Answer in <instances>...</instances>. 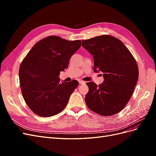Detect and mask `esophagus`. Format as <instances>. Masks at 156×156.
Instances as JSON below:
<instances>
[{"mask_svg": "<svg viewBox=\"0 0 156 156\" xmlns=\"http://www.w3.org/2000/svg\"><path fill=\"white\" fill-rule=\"evenodd\" d=\"M79 83L80 84H85V81H83V80H80V81H79Z\"/></svg>", "mask_w": 156, "mask_h": 156, "instance_id": "obj_1", "label": "esophagus"}]
</instances>
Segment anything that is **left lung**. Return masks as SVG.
<instances>
[{
	"mask_svg": "<svg viewBox=\"0 0 156 156\" xmlns=\"http://www.w3.org/2000/svg\"><path fill=\"white\" fill-rule=\"evenodd\" d=\"M83 47L94 57V72L103 73L104 81L97 85L87 83L85 102L91 111L108 116L121 111L133 93L139 68L133 56L124 44L111 35L83 40Z\"/></svg>",
	"mask_w": 156,
	"mask_h": 156,
	"instance_id": "left-lung-1",
	"label": "left lung"
}]
</instances>
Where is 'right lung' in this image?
<instances>
[{
	"instance_id": "1",
	"label": "right lung",
	"mask_w": 156,
	"mask_h": 156,
	"mask_svg": "<svg viewBox=\"0 0 156 156\" xmlns=\"http://www.w3.org/2000/svg\"><path fill=\"white\" fill-rule=\"evenodd\" d=\"M81 40L49 36L37 41L20 65L19 76L23 98L30 110L41 117L58 114L79 85L77 80L60 83L61 71L68 68Z\"/></svg>"
}]
</instances>
